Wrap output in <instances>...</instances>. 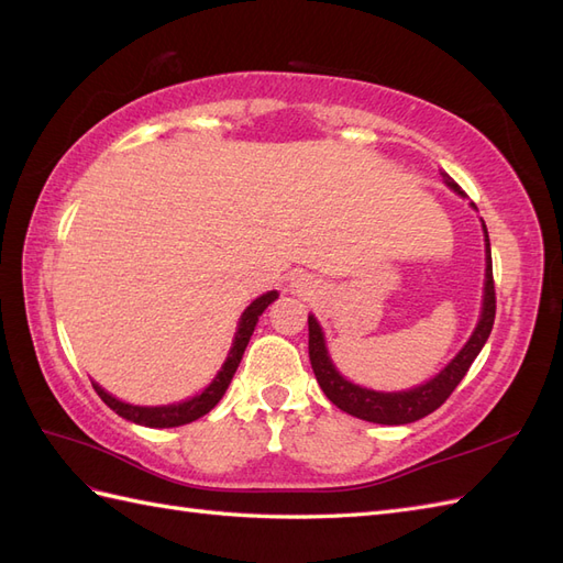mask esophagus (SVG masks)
<instances>
[{
    "mask_svg": "<svg viewBox=\"0 0 563 563\" xmlns=\"http://www.w3.org/2000/svg\"><path fill=\"white\" fill-rule=\"evenodd\" d=\"M291 286H294L296 294H305V291H310V288H312V286H310V279L302 277V275L296 277V279L291 282Z\"/></svg>",
    "mask_w": 563,
    "mask_h": 563,
    "instance_id": "obj_1",
    "label": "esophagus"
}]
</instances>
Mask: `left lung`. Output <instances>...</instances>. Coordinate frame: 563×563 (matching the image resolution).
I'll return each mask as SVG.
<instances>
[{
	"label": "left lung",
	"mask_w": 563,
	"mask_h": 563,
	"mask_svg": "<svg viewBox=\"0 0 563 563\" xmlns=\"http://www.w3.org/2000/svg\"><path fill=\"white\" fill-rule=\"evenodd\" d=\"M441 178H444V183L453 192L465 195L446 172H441ZM484 236H486V282H484V305H482L479 321H476V329L470 335L465 347L453 356L444 371H439L437 376L424 385H418L406 391H376V389H366L345 380L331 362L319 321L314 319V314L308 317L312 371L319 387L323 389V395H327L340 411L368 422H378V424H408L430 416L451 397V391L457 387V383L465 378V373L476 360V354H479L482 347L486 345L493 321H496V286H493L490 242H488L486 225H484Z\"/></svg>",
	"instance_id": "8db88e82"
}]
</instances>
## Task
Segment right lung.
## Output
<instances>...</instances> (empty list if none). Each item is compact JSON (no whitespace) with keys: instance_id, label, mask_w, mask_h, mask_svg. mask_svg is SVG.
Listing matches in <instances>:
<instances>
[{"instance_id":"add662e5","label":"right lung","mask_w":563,"mask_h":563,"mask_svg":"<svg viewBox=\"0 0 563 563\" xmlns=\"http://www.w3.org/2000/svg\"><path fill=\"white\" fill-rule=\"evenodd\" d=\"M277 296H279L277 291H267V294H263L261 298H255L249 305V308L242 314V319H240V327H236L232 347H230V354H228L223 368L218 371V376L213 378V383L207 389H203L201 395H197L192 399L180 401V404H168V406H133V404H124V401L114 399L112 395H108V391L100 385H96L93 380H91V385L98 391V397L103 399L117 416H122V418H126L135 424H145V428H178V424H187V422H192L201 416H207L211 408L220 399H223L225 389H228V385L234 376V371L242 362L244 350H246L249 340L253 335L255 323H258V317L265 312L269 302L277 300Z\"/></svg>"}]
</instances>
